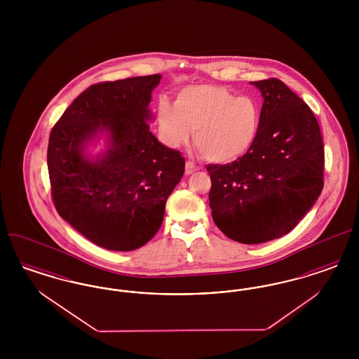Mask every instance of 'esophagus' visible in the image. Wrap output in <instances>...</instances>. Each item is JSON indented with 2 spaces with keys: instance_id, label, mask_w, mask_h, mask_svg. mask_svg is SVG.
<instances>
[{
  "instance_id": "esophagus-1",
  "label": "esophagus",
  "mask_w": 359,
  "mask_h": 359,
  "mask_svg": "<svg viewBox=\"0 0 359 359\" xmlns=\"http://www.w3.org/2000/svg\"><path fill=\"white\" fill-rule=\"evenodd\" d=\"M198 170H199V167L195 165L192 161H187L186 163V175H191V173H194V172H196Z\"/></svg>"
}]
</instances>
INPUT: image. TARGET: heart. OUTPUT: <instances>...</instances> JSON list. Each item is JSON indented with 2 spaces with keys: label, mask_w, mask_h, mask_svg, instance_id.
Instances as JSON below:
<instances>
[{
  "label": "heart",
  "mask_w": 359,
  "mask_h": 359,
  "mask_svg": "<svg viewBox=\"0 0 359 359\" xmlns=\"http://www.w3.org/2000/svg\"><path fill=\"white\" fill-rule=\"evenodd\" d=\"M259 120L261 109L253 97H236L222 86H188L175 104L161 100L157 107L164 141L177 148L194 132L195 148L211 163H229L246 154L256 140Z\"/></svg>",
  "instance_id": "obj_1"
}]
</instances>
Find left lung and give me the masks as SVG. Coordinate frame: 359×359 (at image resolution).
<instances>
[{"instance_id":"8db88e82","label":"left lung","mask_w":359,"mask_h":359,"mask_svg":"<svg viewBox=\"0 0 359 359\" xmlns=\"http://www.w3.org/2000/svg\"><path fill=\"white\" fill-rule=\"evenodd\" d=\"M252 85L264 98L253 145L230 164L205 168L214 222L248 245L290 233L325 184L323 138L309 106L277 78Z\"/></svg>"}]
</instances>
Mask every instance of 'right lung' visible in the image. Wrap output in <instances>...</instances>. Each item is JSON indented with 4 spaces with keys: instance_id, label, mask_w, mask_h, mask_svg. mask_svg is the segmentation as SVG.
<instances>
[{
    "instance_id": "1",
    "label": "right lung",
    "mask_w": 359,
    "mask_h": 359,
    "mask_svg": "<svg viewBox=\"0 0 359 359\" xmlns=\"http://www.w3.org/2000/svg\"><path fill=\"white\" fill-rule=\"evenodd\" d=\"M161 75L90 86L50 135L47 164L59 215L93 243L136 250L154 238L168 196L184 173L180 152L149 130L148 104ZM106 130L109 149L95 162L85 142Z\"/></svg>"
}]
</instances>
